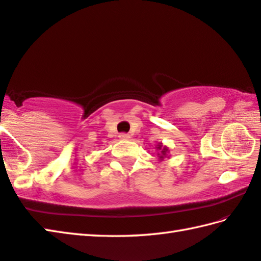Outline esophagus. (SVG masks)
Instances as JSON below:
<instances>
[{
  "mask_svg": "<svg viewBox=\"0 0 261 261\" xmlns=\"http://www.w3.org/2000/svg\"><path fill=\"white\" fill-rule=\"evenodd\" d=\"M118 137H120L121 140H127V139H130V136L127 135V134H121Z\"/></svg>",
  "mask_w": 261,
  "mask_h": 261,
  "instance_id": "obj_1",
  "label": "esophagus"
}]
</instances>
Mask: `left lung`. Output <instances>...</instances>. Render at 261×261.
Returning a JSON list of instances; mask_svg holds the SVG:
<instances>
[{"mask_svg": "<svg viewBox=\"0 0 261 261\" xmlns=\"http://www.w3.org/2000/svg\"><path fill=\"white\" fill-rule=\"evenodd\" d=\"M156 149H158V156H159V160L160 161H163L164 159H169V153L170 150L167 146H163L162 143H159L158 145H156Z\"/></svg>", "mask_w": 261, "mask_h": 261, "instance_id": "1", "label": "left lung"}]
</instances>
